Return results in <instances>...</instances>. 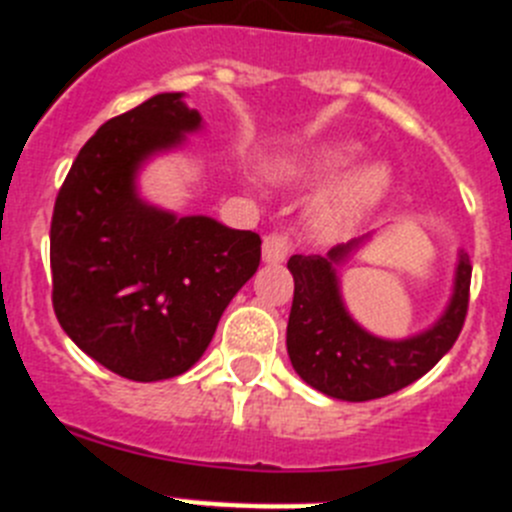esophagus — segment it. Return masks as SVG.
<instances>
[{"label":"esophagus","mask_w":512,"mask_h":512,"mask_svg":"<svg viewBox=\"0 0 512 512\" xmlns=\"http://www.w3.org/2000/svg\"><path fill=\"white\" fill-rule=\"evenodd\" d=\"M289 251H292V243H289V238L284 233H271L264 238L261 253H264L266 264H282L289 256Z\"/></svg>","instance_id":"obj_1"}]
</instances>
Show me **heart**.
<instances>
[{
  "instance_id": "obj_1",
  "label": "heart",
  "mask_w": 512,
  "mask_h": 512,
  "mask_svg": "<svg viewBox=\"0 0 512 512\" xmlns=\"http://www.w3.org/2000/svg\"><path fill=\"white\" fill-rule=\"evenodd\" d=\"M364 146L356 140H330L289 161L274 166L284 179H325L346 166L356 164ZM395 169L390 161H369L348 171L336 184H330L312 207V223L328 238L354 233L364 220L374 215L395 192Z\"/></svg>"
}]
</instances>
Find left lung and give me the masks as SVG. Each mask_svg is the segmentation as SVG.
<instances>
[{
	"mask_svg": "<svg viewBox=\"0 0 512 512\" xmlns=\"http://www.w3.org/2000/svg\"><path fill=\"white\" fill-rule=\"evenodd\" d=\"M372 235L330 248L325 256L295 253L287 269L295 279V300L287 323V354L310 387L336 400L366 402L392 395L431 372L449 354L467 318L472 264L459 251L454 292L431 328L408 338H379L361 328L341 295L338 266Z\"/></svg>",
	"mask_w": 512,
	"mask_h": 512,
	"instance_id": "1",
	"label": "left lung"
}]
</instances>
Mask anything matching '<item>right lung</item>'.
Returning <instances> with one entry per match:
<instances>
[{
	"mask_svg": "<svg viewBox=\"0 0 512 512\" xmlns=\"http://www.w3.org/2000/svg\"><path fill=\"white\" fill-rule=\"evenodd\" d=\"M202 130L182 92L107 120L81 148L51 220L53 310L87 356L133 382L192 369L256 274L261 238L140 197L153 156Z\"/></svg>",
	"mask_w": 512,
	"mask_h": 512,
	"instance_id": "obj_1",
	"label": "right lung"
}]
</instances>
